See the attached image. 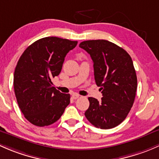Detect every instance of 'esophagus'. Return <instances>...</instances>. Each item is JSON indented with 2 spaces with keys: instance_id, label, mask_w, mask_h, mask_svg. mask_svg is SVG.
<instances>
[{
  "instance_id": "esophagus-1",
  "label": "esophagus",
  "mask_w": 159,
  "mask_h": 159,
  "mask_svg": "<svg viewBox=\"0 0 159 159\" xmlns=\"http://www.w3.org/2000/svg\"><path fill=\"white\" fill-rule=\"evenodd\" d=\"M72 97H73V99H76L80 97V95L77 94V93H73V94L72 95Z\"/></svg>"
}]
</instances>
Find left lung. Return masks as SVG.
I'll list each match as a JSON object with an SVG mask.
<instances>
[{"mask_svg":"<svg viewBox=\"0 0 159 159\" xmlns=\"http://www.w3.org/2000/svg\"><path fill=\"white\" fill-rule=\"evenodd\" d=\"M80 47L90 55L95 81L102 93L100 102L88 98L85 116L96 128H114L125 120L135 100L137 76L132 58L122 47L106 40H86Z\"/></svg>","mask_w":159,"mask_h":159,"instance_id":"obj_1","label":"left lung"}]
</instances>
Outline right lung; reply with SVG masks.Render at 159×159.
<instances>
[{
    "mask_svg": "<svg viewBox=\"0 0 159 159\" xmlns=\"http://www.w3.org/2000/svg\"><path fill=\"white\" fill-rule=\"evenodd\" d=\"M77 41L47 37L29 46L20 57L14 74L16 99L24 117L43 127L57 122L70 102V95L52 86L66 55Z\"/></svg>",
    "mask_w": 159,
    "mask_h": 159,
    "instance_id": "obj_1",
    "label": "right lung"
}]
</instances>
